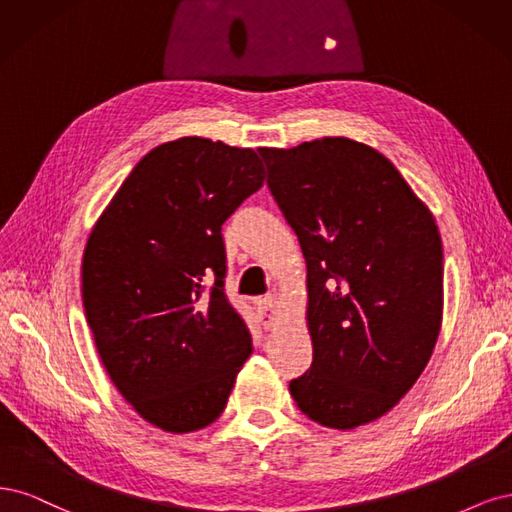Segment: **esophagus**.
<instances>
[{"mask_svg":"<svg viewBox=\"0 0 512 512\" xmlns=\"http://www.w3.org/2000/svg\"><path fill=\"white\" fill-rule=\"evenodd\" d=\"M276 295H268L259 302V310H261V319H263V327L272 329L278 321V310H276Z\"/></svg>","mask_w":512,"mask_h":512,"instance_id":"1","label":"esophagus"}]
</instances>
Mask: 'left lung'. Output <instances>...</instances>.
<instances>
[{"mask_svg": "<svg viewBox=\"0 0 512 512\" xmlns=\"http://www.w3.org/2000/svg\"><path fill=\"white\" fill-rule=\"evenodd\" d=\"M306 259L312 366L289 383L332 430L376 421L430 361L442 325V240L393 163L351 138L259 148Z\"/></svg>", "mask_w": 512, "mask_h": 512, "instance_id": "left-lung-1", "label": "left lung"}]
</instances>
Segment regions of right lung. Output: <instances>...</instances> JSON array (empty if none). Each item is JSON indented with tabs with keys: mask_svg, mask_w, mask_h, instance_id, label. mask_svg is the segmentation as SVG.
Segmentation results:
<instances>
[{
	"mask_svg": "<svg viewBox=\"0 0 512 512\" xmlns=\"http://www.w3.org/2000/svg\"><path fill=\"white\" fill-rule=\"evenodd\" d=\"M266 180L253 148L200 136L146 153L95 221L82 304L102 364L159 430H204L225 410L249 327L223 293L221 225Z\"/></svg>",
	"mask_w": 512,
	"mask_h": 512,
	"instance_id": "1",
	"label": "right lung"
}]
</instances>
